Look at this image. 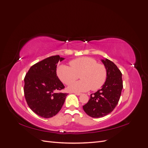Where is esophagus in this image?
Listing matches in <instances>:
<instances>
[{"label":"esophagus","instance_id":"esophagus-1","mask_svg":"<svg viewBox=\"0 0 148 148\" xmlns=\"http://www.w3.org/2000/svg\"><path fill=\"white\" fill-rule=\"evenodd\" d=\"M75 95H77V96H79V95H82V93H79V92H73Z\"/></svg>","mask_w":148,"mask_h":148}]
</instances>
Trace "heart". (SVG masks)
<instances>
[{
  "instance_id": "1",
  "label": "heart",
  "mask_w": 148,
  "mask_h": 148,
  "mask_svg": "<svg viewBox=\"0 0 148 148\" xmlns=\"http://www.w3.org/2000/svg\"><path fill=\"white\" fill-rule=\"evenodd\" d=\"M70 66L60 65L56 73L58 78L65 84L69 85L79 77L82 79L70 85L69 90L73 92H84L89 89L97 91L104 84L107 77L106 67L98 64L96 59L89 57H82L70 62Z\"/></svg>"
}]
</instances>
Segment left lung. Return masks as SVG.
Returning a JSON list of instances; mask_svg holds the SVG:
<instances>
[{
	"mask_svg": "<svg viewBox=\"0 0 148 148\" xmlns=\"http://www.w3.org/2000/svg\"><path fill=\"white\" fill-rule=\"evenodd\" d=\"M107 71V79L102 88L91 94L84 111L91 117L100 118L112 112L117 106L123 88L122 74L114 62L102 60Z\"/></svg>",
	"mask_w": 148,
	"mask_h": 148,
	"instance_id": "obj_1",
	"label": "left lung"
}]
</instances>
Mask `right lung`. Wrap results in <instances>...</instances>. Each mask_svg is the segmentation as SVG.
<instances>
[{
  "label": "right lung",
  "mask_w": 148,
  "mask_h": 148,
  "mask_svg": "<svg viewBox=\"0 0 148 148\" xmlns=\"http://www.w3.org/2000/svg\"><path fill=\"white\" fill-rule=\"evenodd\" d=\"M64 58L53 56L35 64L26 74L24 95L29 108L43 118H51L62 109L67 93L59 92L65 86L57 76L58 62Z\"/></svg>",
  "instance_id": "obj_1"
}]
</instances>
